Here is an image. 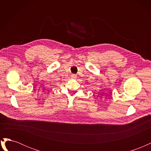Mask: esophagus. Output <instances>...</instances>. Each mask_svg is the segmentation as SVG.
<instances>
[{"label":"esophagus","instance_id":"obj_1","mask_svg":"<svg viewBox=\"0 0 151 151\" xmlns=\"http://www.w3.org/2000/svg\"><path fill=\"white\" fill-rule=\"evenodd\" d=\"M71 78L72 79H76L77 78V76L74 74H73L71 75Z\"/></svg>","mask_w":151,"mask_h":151}]
</instances>
